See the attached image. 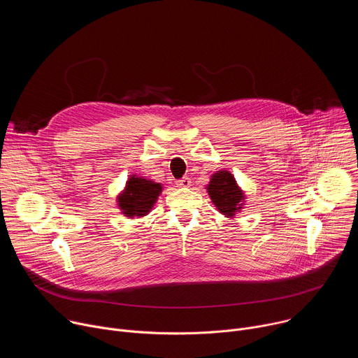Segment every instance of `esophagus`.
<instances>
[{
  "label": "esophagus",
  "mask_w": 358,
  "mask_h": 358,
  "mask_svg": "<svg viewBox=\"0 0 358 358\" xmlns=\"http://www.w3.org/2000/svg\"><path fill=\"white\" fill-rule=\"evenodd\" d=\"M177 187H180V188H189L191 187V180L188 177H184V178L177 181Z\"/></svg>",
  "instance_id": "esophagus-1"
}]
</instances>
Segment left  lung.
<instances>
[{"label":"left lung","instance_id":"1","mask_svg":"<svg viewBox=\"0 0 358 358\" xmlns=\"http://www.w3.org/2000/svg\"><path fill=\"white\" fill-rule=\"evenodd\" d=\"M206 189L215 208L225 215V218L232 220L236 214L242 213L246 203V194L231 171L220 170L211 174Z\"/></svg>","mask_w":358,"mask_h":358}]
</instances>
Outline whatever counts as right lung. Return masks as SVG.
Segmentation results:
<instances>
[{
	"mask_svg": "<svg viewBox=\"0 0 358 358\" xmlns=\"http://www.w3.org/2000/svg\"><path fill=\"white\" fill-rule=\"evenodd\" d=\"M163 189L164 187L162 182L131 174L123 189L117 194L116 203L120 213L129 220L143 218L155 208Z\"/></svg>",
	"mask_w": 358,
	"mask_h": 358,
	"instance_id": "1",
	"label": "right lung"
}]
</instances>
